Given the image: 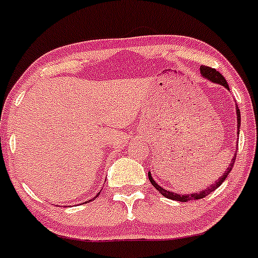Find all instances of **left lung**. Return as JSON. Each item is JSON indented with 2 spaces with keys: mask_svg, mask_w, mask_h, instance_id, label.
<instances>
[{
  "mask_svg": "<svg viewBox=\"0 0 258 258\" xmlns=\"http://www.w3.org/2000/svg\"><path fill=\"white\" fill-rule=\"evenodd\" d=\"M199 70H201L202 76L206 77V79L209 80V81L214 82V84L224 86V87L228 88V90H229V85H228V82H226V80L224 79L223 75L219 73V71L215 70V69H212V68H209V66H204L203 65V66H201V69H199ZM236 115H237V134H239V133H240V125H241V115H240V109H239V107H237V106H236ZM235 159H236V154H235V156L232 157L231 163H230V165H229L228 170L225 171V173H224L223 176L220 177V178L217 179L214 184L210 185V187L206 188V189L201 190V192H199V193H189V195H178V193L170 192V190L165 189V188H162L161 185L157 184L156 182L154 181V178H152V176H151L150 172H149V179H150L151 184L154 185V187L156 188V189L159 190V192L161 193L163 197H166V198H168V199H172V201L189 202V201H195V199H202V198H204V197H207L208 195H210V193H212L213 190L217 189L219 185L223 183V182L225 181L226 178H228V174L230 173V171L232 170V166H234Z\"/></svg>",
  "mask_w": 258,
  "mask_h": 258,
  "instance_id": "left-lung-1",
  "label": "left lung"
}]
</instances>
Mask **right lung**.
<instances>
[{"label":"right lung","mask_w":258,"mask_h":258,"mask_svg":"<svg viewBox=\"0 0 258 258\" xmlns=\"http://www.w3.org/2000/svg\"><path fill=\"white\" fill-rule=\"evenodd\" d=\"M99 193H101V192H99ZM99 193H98V195H97V196H99ZM97 196H96V197H97ZM96 197H95V198H96ZM95 198H93V199H95ZM93 199H90V201H87V202H92ZM87 202H85V203H87Z\"/></svg>","instance_id":"add662e5"}]
</instances>
